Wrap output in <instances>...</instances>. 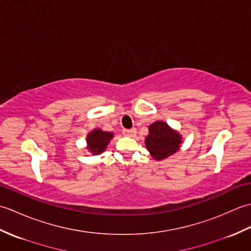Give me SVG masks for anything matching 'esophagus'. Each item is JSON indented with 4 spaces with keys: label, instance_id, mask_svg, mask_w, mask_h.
I'll return each instance as SVG.
<instances>
[{
    "label": "esophagus",
    "instance_id": "esophagus-1",
    "mask_svg": "<svg viewBox=\"0 0 251 251\" xmlns=\"http://www.w3.org/2000/svg\"><path fill=\"white\" fill-rule=\"evenodd\" d=\"M123 134L128 137H134L136 135V128H130V129H123Z\"/></svg>",
    "mask_w": 251,
    "mask_h": 251
}]
</instances>
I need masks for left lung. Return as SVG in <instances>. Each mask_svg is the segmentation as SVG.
I'll list each match as a JSON object with an SVG mask.
<instances>
[{"label": "left lung", "instance_id": "8db88e82", "mask_svg": "<svg viewBox=\"0 0 251 251\" xmlns=\"http://www.w3.org/2000/svg\"><path fill=\"white\" fill-rule=\"evenodd\" d=\"M181 137L164 122H155L149 127L146 147L155 159H163L178 151Z\"/></svg>", "mask_w": 251, "mask_h": 251}]
</instances>
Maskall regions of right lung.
<instances>
[{"label": "right lung", "mask_w": 251, "mask_h": 251, "mask_svg": "<svg viewBox=\"0 0 251 251\" xmlns=\"http://www.w3.org/2000/svg\"><path fill=\"white\" fill-rule=\"evenodd\" d=\"M112 137H113V134H111V132L102 131L100 129L93 130L87 136L88 150L94 154H100L104 151Z\"/></svg>", "instance_id": "add662e5"}]
</instances>
